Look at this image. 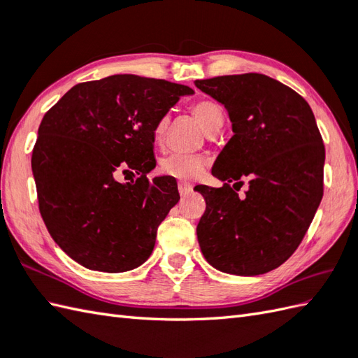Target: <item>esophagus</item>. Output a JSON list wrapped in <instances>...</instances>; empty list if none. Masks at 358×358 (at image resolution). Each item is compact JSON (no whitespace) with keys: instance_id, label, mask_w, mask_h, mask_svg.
Listing matches in <instances>:
<instances>
[{"instance_id":"34e87169","label":"esophagus","mask_w":358,"mask_h":358,"mask_svg":"<svg viewBox=\"0 0 358 358\" xmlns=\"http://www.w3.org/2000/svg\"><path fill=\"white\" fill-rule=\"evenodd\" d=\"M178 191H180L181 195L185 196V195L192 192V186L189 185V183H186V181H180V183H178Z\"/></svg>"}]
</instances>
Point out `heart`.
Segmentation results:
<instances>
[{
  "label": "heart",
  "mask_w": 358,
  "mask_h": 358,
  "mask_svg": "<svg viewBox=\"0 0 358 358\" xmlns=\"http://www.w3.org/2000/svg\"><path fill=\"white\" fill-rule=\"evenodd\" d=\"M194 117L199 120L201 127L206 134H212L215 129L223 126V110L218 104L201 100L192 104L191 108ZM169 126V117H163L157 121L154 127V141L162 143ZM204 167V159L199 155H183V154H172L167 155L159 162V172L167 177H173L178 180H195L200 177Z\"/></svg>",
  "instance_id": "b5f03b06"
}]
</instances>
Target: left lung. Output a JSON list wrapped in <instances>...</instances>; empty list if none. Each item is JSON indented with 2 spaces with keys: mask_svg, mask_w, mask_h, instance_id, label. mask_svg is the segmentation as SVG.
Instances as JSON below:
<instances>
[{
  "mask_svg": "<svg viewBox=\"0 0 358 358\" xmlns=\"http://www.w3.org/2000/svg\"><path fill=\"white\" fill-rule=\"evenodd\" d=\"M195 86L224 106L234 132L212 167L223 186H196L206 200L196 226L201 252L222 272L260 275L295 252L322 201L320 131L305 98L263 73ZM243 176L250 189L238 197L230 183Z\"/></svg>",
  "mask_w": 358,
  "mask_h": 358,
  "instance_id": "1",
  "label": "left lung"
}]
</instances>
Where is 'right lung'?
Segmentation results:
<instances>
[{"label": "right lung", "mask_w": 358, "mask_h": 358, "mask_svg": "<svg viewBox=\"0 0 358 358\" xmlns=\"http://www.w3.org/2000/svg\"><path fill=\"white\" fill-rule=\"evenodd\" d=\"M194 90L138 75L80 83L45 112L32 152L38 204L50 237L87 269L126 272L148 260L178 203L172 177L148 178L154 127ZM139 178L120 184V171Z\"/></svg>", "instance_id": "right-lung-1"}]
</instances>
